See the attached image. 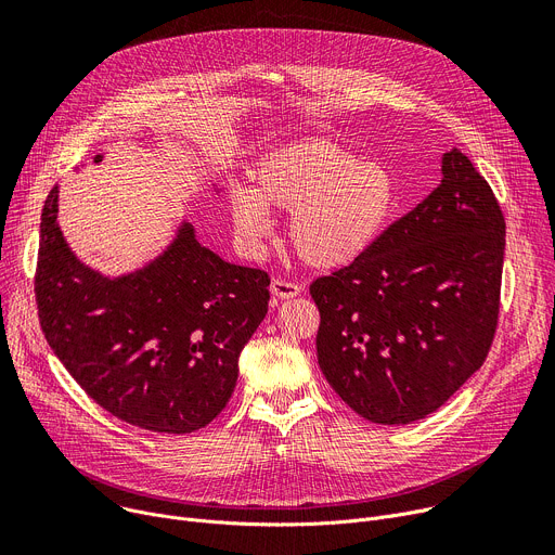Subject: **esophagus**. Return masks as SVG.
<instances>
[{
    "mask_svg": "<svg viewBox=\"0 0 555 555\" xmlns=\"http://www.w3.org/2000/svg\"><path fill=\"white\" fill-rule=\"evenodd\" d=\"M270 292L274 294L276 299H292V297H299L301 285L292 283V281H283V279H274L270 283Z\"/></svg>",
    "mask_w": 555,
    "mask_h": 555,
    "instance_id": "esophagus-1",
    "label": "esophagus"
}]
</instances>
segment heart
<instances>
[{"mask_svg": "<svg viewBox=\"0 0 555 555\" xmlns=\"http://www.w3.org/2000/svg\"><path fill=\"white\" fill-rule=\"evenodd\" d=\"M234 228L247 247L272 234L268 207L289 211L287 241L317 270H339L371 251L388 232L399 188L386 165L361 160L330 140L279 146L254 171L251 188H232Z\"/></svg>", "mask_w": 555, "mask_h": 555, "instance_id": "heart-1", "label": "heart"}]
</instances>
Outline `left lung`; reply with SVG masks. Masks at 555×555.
<instances>
[{
  "label": "left lung",
  "instance_id": "8db88e82",
  "mask_svg": "<svg viewBox=\"0 0 555 555\" xmlns=\"http://www.w3.org/2000/svg\"><path fill=\"white\" fill-rule=\"evenodd\" d=\"M506 225L473 163L441 156V182L359 261L310 285L321 373L367 422L435 413L485 363L500 312Z\"/></svg>",
  "mask_w": 555,
  "mask_h": 555
}]
</instances>
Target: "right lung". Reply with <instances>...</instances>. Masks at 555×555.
<instances>
[{"label": "right lung", "mask_w": 555, "mask_h": 555, "mask_svg": "<svg viewBox=\"0 0 555 555\" xmlns=\"http://www.w3.org/2000/svg\"><path fill=\"white\" fill-rule=\"evenodd\" d=\"M268 285L263 270L201 245L192 223L150 263L106 276L68 247L57 188L44 203L35 272L44 337L95 403L144 430L194 433L225 409L241 350L268 314Z\"/></svg>", "instance_id": "obj_1"}]
</instances>
